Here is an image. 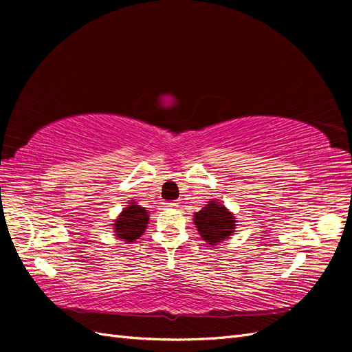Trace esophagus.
I'll list each match as a JSON object with an SVG mask.
<instances>
[{
    "instance_id": "34e87169",
    "label": "esophagus",
    "mask_w": 352,
    "mask_h": 352,
    "mask_svg": "<svg viewBox=\"0 0 352 352\" xmlns=\"http://www.w3.org/2000/svg\"><path fill=\"white\" fill-rule=\"evenodd\" d=\"M177 204H179L177 201H167V202H166L167 207H177Z\"/></svg>"
}]
</instances>
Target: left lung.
I'll return each mask as SVG.
<instances>
[{
	"mask_svg": "<svg viewBox=\"0 0 352 352\" xmlns=\"http://www.w3.org/2000/svg\"><path fill=\"white\" fill-rule=\"evenodd\" d=\"M194 223L201 238L211 247L226 241L236 229L235 216L217 199L208 201L206 207L195 212Z\"/></svg>",
	"mask_w": 352,
	"mask_h": 352,
	"instance_id": "8db88e82",
	"label": "left lung"
}]
</instances>
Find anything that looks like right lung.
<instances>
[{
	"label": "right lung",
	"instance_id": "1",
	"mask_svg": "<svg viewBox=\"0 0 352 352\" xmlns=\"http://www.w3.org/2000/svg\"><path fill=\"white\" fill-rule=\"evenodd\" d=\"M148 220H150V216H148L145 207L138 206V202L135 201L129 202V206L123 208L113 223L114 235L124 242L140 239L146 229Z\"/></svg>",
	"mask_w": 352,
	"mask_h": 352
}]
</instances>
